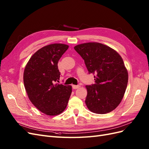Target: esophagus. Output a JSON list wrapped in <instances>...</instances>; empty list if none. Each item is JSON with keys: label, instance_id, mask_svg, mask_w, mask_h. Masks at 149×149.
I'll return each instance as SVG.
<instances>
[{"label": "esophagus", "instance_id": "1", "mask_svg": "<svg viewBox=\"0 0 149 149\" xmlns=\"http://www.w3.org/2000/svg\"><path fill=\"white\" fill-rule=\"evenodd\" d=\"M72 87H73V89H78V88H79L80 86L79 85H73V86H72Z\"/></svg>", "mask_w": 149, "mask_h": 149}]
</instances>
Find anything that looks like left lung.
<instances>
[{"label":"left lung","mask_w":149,"mask_h":149,"mask_svg":"<svg viewBox=\"0 0 149 149\" xmlns=\"http://www.w3.org/2000/svg\"><path fill=\"white\" fill-rule=\"evenodd\" d=\"M75 50L84 60L95 84L86 86L85 102L96 114H106L115 109L124 97L128 83V72L123 58L114 49L97 42L78 45Z\"/></svg>","instance_id":"left-lung-1"}]
</instances>
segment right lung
Listing matches in <instances>:
<instances>
[{
  "label": "right lung",
  "mask_w": 149,
  "mask_h": 149,
  "mask_svg": "<svg viewBox=\"0 0 149 149\" xmlns=\"http://www.w3.org/2000/svg\"><path fill=\"white\" fill-rule=\"evenodd\" d=\"M68 47L62 43L43 47L31 56L25 68L24 83L29 100L48 116L63 112L72 92L71 86L56 83L60 77L58 61Z\"/></svg>",
  "instance_id": "right-lung-1"
}]
</instances>
